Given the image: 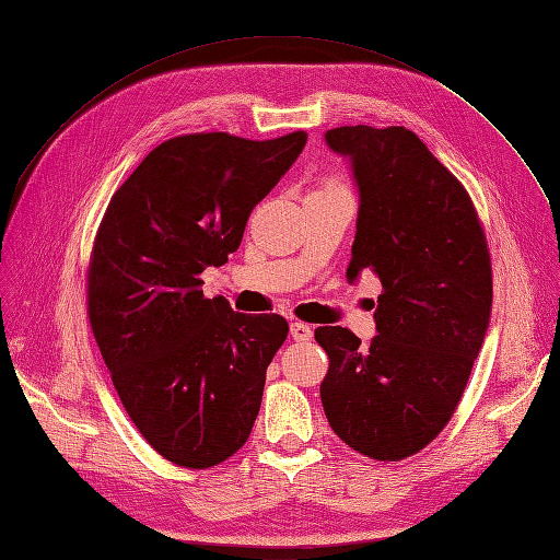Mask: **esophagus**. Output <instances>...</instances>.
I'll use <instances>...</instances> for the list:
<instances>
[{
  "instance_id": "34e87169",
  "label": "esophagus",
  "mask_w": 560,
  "mask_h": 560,
  "mask_svg": "<svg viewBox=\"0 0 560 560\" xmlns=\"http://www.w3.org/2000/svg\"><path fill=\"white\" fill-rule=\"evenodd\" d=\"M290 334H293V338L300 340V343H306V340L313 338V329L306 323H293L290 325Z\"/></svg>"
}]
</instances>
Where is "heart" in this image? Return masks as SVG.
Segmentation results:
<instances>
[{
    "instance_id": "1",
    "label": "heart",
    "mask_w": 560,
    "mask_h": 560,
    "mask_svg": "<svg viewBox=\"0 0 560 560\" xmlns=\"http://www.w3.org/2000/svg\"><path fill=\"white\" fill-rule=\"evenodd\" d=\"M325 187H343V185H338V183H327Z\"/></svg>"
}]
</instances>
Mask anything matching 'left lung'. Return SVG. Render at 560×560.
Wrapping results in <instances>:
<instances>
[{"mask_svg":"<svg viewBox=\"0 0 560 560\" xmlns=\"http://www.w3.org/2000/svg\"><path fill=\"white\" fill-rule=\"evenodd\" d=\"M352 160L359 220L348 279L382 283L371 346L318 327L329 357L320 398L357 453L398 462L440 434L465 394L492 308V260L469 191L402 126L325 135Z\"/></svg>","mask_w":560,"mask_h":560,"instance_id":"obj_1","label":"left lung"}]
</instances>
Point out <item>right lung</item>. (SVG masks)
<instances>
[{
  "label": "right lung",
  "mask_w": 560,
  "mask_h": 560,
  "mask_svg": "<svg viewBox=\"0 0 560 560\" xmlns=\"http://www.w3.org/2000/svg\"><path fill=\"white\" fill-rule=\"evenodd\" d=\"M304 143V130L265 141L166 139L114 191L95 233L91 331L128 417L178 467L220 465L252 434L288 323L208 300L201 272L240 247L252 210Z\"/></svg>",
  "instance_id": "obj_1"
}]
</instances>
